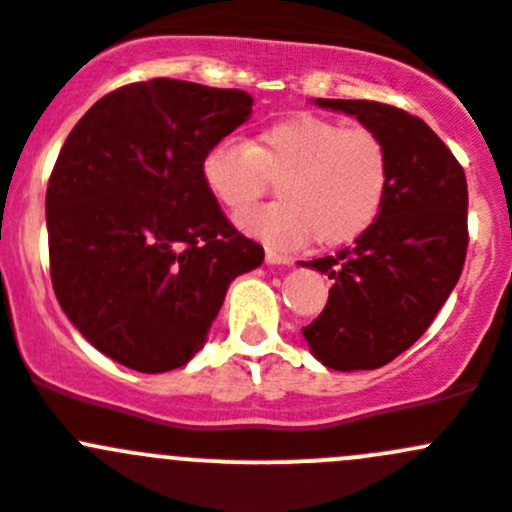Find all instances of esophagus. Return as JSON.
Segmentation results:
<instances>
[{"label":"esophagus","instance_id":"obj_1","mask_svg":"<svg viewBox=\"0 0 512 512\" xmlns=\"http://www.w3.org/2000/svg\"><path fill=\"white\" fill-rule=\"evenodd\" d=\"M265 260L267 265H293V260H290L288 255H280L278 250H267Z\"/></svg>","mask_w":512,"mask_h":512}]
</instances>
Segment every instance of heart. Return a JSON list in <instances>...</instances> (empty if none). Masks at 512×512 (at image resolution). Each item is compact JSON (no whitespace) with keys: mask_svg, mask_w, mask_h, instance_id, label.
<instances>
[{"mask_svg":"<svg viewBox=\"0 0 512 512\" xmlns=\"http://www.w3.org/2000/svg\"><path fill=\"white\" fill-rule=\"evenodd\" d=\"M272 180L279 181L281 202L242 215V229L278 245H300L315 234L321 247H341L379 219L391 156L371 128L318 116L275 123L252 146L222 138L204 154V186L229 214L249 208Z\"/></svg>","mask_w":512,"mask_h":512,"instance_id":"b5f03b06","label":"heart"}]
</instances>
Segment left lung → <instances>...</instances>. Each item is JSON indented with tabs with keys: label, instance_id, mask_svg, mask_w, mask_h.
I'll return each mask as SVG.
<instances>
[{
	"label": "left lung",
	"instance_id": "8db88e82",
	"mask_svg": "<svg viewBox=\"0 0 512 512\" xmlns=\"http://www.w3.org/2000/svg\"><path fill=\"white\" fill-rule=\"evenodd\" d=\"M313 103L353 116L384 138L391 184L379 219L356 245L300 262L333 283L326 308L303 336L328 369H379L427 331L460 280L467 179L442 138L412 113L376 100Z\"/></svg>",
	"mask_w": 512,
	"mask_h": 512
}]
</instances>
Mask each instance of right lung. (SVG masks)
Wrapping results in <instances>:
<instances>
[{"mask_svg":"<svg viewBox=\"0 0 512 512\" xmlns=\"http://www.w3.org/2000/svg\"><path fill=\"white\" fill-rule=\"evenodd\" d=\"M245 90L123 85L70 131L47 184L57 303L90 346L141 374L202 351L229 283L262 265L202 181L204 154L252 116Z\"/></svg>","mask_w":512,"mask_h":512,"instance_id":"add662e5","label":"right lung"}]
</instances>
